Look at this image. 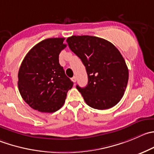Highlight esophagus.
Wrapping results in <instances>:
<instances>
[{"label":"esophagus","mask_w":154,"mask_h":154,"mask_svg":"<svg viewBox=\"0 0 154 154\" xmlns=\"http://www.w3.org/2000/svg\"><path fill=\"white\" fill-rule=\"evenodd\" d=\"M71 80H72V81L74 82V83H75V82L77 81V78H76L75 76H74V77H73L72 78H71Z\"/></svg>","instance_id":"obj_1"}]
</instances>
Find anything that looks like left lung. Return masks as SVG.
<instances>
[{
  "label": "left lung",
  "instance_id": "1",
  "mask_svg": "<svg viewBox=\"0 0 154 154\" xmlns=\"http://www.w3.org/2000/svg\"><path fill=\"white\" fill-rule=\"evenodd\" d=\"M68 47L86 67L88 84L77 89L92 108L105 110L121 100L129 80V70L117 47L106 40L89 35L71 36Z\"/></svg>",
  "mask_w": 154,
  "mask_h": 154
}]
</instances>
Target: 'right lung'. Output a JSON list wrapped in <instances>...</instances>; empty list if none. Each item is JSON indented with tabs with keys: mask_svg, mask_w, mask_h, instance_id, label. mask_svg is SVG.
I'll return each instance as SVG.
<instances>
[{
	"mask_svg": "<svg viewBox=\"0 0 154 154\" xmlns=\"http://www.w3.org/2000/svg\"><path fill=\"white\" fill-rule=\"evenodd\" d=\"M65 38L44 40L25 56L18 73L21 96L31 107L53 113L64 104L73 82L65 75L59 56L66 47Z\"/></svg>",
	"mask_w": 154,
	"mask_h": 154,
	"instance_id": "obj_1",
	"label": "right lung"
}]
</instances>
